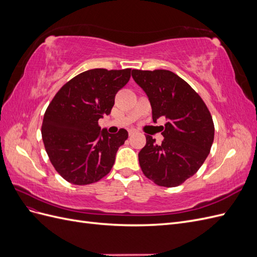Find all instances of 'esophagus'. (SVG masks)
Returning <instances> with one entry per match:
<instances>
[{"label": "esophagus", "mask_w": 257, "mask_h": 257, "mask_svg": "<svg viewBox=\"0 0 257 257\" xmlns=\"http://www.w3.org/2000/svg\"><path fill=\"white\" fill-rule=\"evenodd\" d=\"M137 133V131L136 130H133V128H132V130H128V135L130 136H133L134 134H136Z\"/></svg>", "instance_id": "obj_1"}]
</instances>
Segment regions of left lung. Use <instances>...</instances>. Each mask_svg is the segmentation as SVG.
Returning <instances> with one entry per match:
<instances>
[{"instance_id":"obj_1","label":"left lung","mask_w":257,"mask_h":257,"mask_svg":"<svg viewBox=\"0 0 257 257\" xmlns=\"http://www.w3.org/2000/svg\"><path fill=\"white\" fill-rule=\"evenodd\" d=\"M132 76L149 97L153 122L159 118L167 120L162 126V144L146 136L147 144L138 153L139 165L155 184L180 185L197 173L211 149V113L198 93L173 72L133 69Z\"/></svg>"}]
</instances>
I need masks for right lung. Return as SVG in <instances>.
<instances>
[{
  "instance_id": "1",
  "label": "right lung",
  "mask_w": 257,
  "mask_h": 257,
  "mask_svg": "<svg viewBox=\"0 0 257 257\" xmlns=\"http://www.w3.org/2000/svg\"><path fill=\"white\" fill-rule=\"evenodd\" d=\"M131 77V68L89 69L75 76L54 95L44 114L42 137L52 166L69 183L85 185L109 174L126 130L100 131L114 96Z\"/></svg>"
}]
</instances>
